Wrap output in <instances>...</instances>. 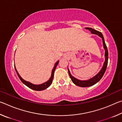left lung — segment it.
Masks as SVG:
<instances>
[{"instance_id":"8db88e82","label":"left lung","mask_w":122,"mask_h":122,"mask_svg":"<svg viewBox=\"0 0 122 122\" xmlns=\"http://www.w3.org/2000/svg\"><path fill=\"white\" fill-rule=\"evenodd\" d=\"M85 28L86 30H90V32L92 33V34L97 35V36H100L101 38H102L103 48H104L105 50V54H104L105 61H104V63H103V67L100 70V71H99L96 75H95L94 77L90 78L87 80H80L75 78V77H74V76L71 75V72H70L69 69L68 68V70L69 75L70 76V78H71L72 82H73L75 85L81 86V87H88V86H93L94 84H95L96 83H97L101 78H102L103 75L104 74L105 71H106L107 65H108V51L106 45V43H105L104 37H103L102 34L101 33V32H98L97 30H94V29H92V28L86 27Z\"/></svg>"}]
</instances>
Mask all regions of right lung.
Returning a JSON list of instances; mask_svg holds the SVG:
<instances>
[{"label": "right lung", "mask_w": 122, "mask_h": 122, "mask_svg": "<svg viewBox=\"0 0 122 122\" xmlns=\"http://www.w3.org/2000/svg\"><path fill=\"white\" fill-rule=\"evenodd\" d=\"M59 62V61H57L55 63L54 66V68L52 69V71H51V77L49 78V79L46 82H44V83L40 84H34L30 83V82H28V81H25V80H24L23 78H22L21 76H20L19 74L18 73L17 70L16 69L15 66H14V68H15L16 73V74H17L18 77H19L20 80H21V81L25 84V85H26L27 86H28V88H30V89H33L34 90L41 91V90H44L45 89H47V88H48L49 86H51V83H52L53 79L54 77V71H55V69H56V66L57 65H58Z\"/></svg>", "instance_id": "right-lung-1"}]
</instances>
